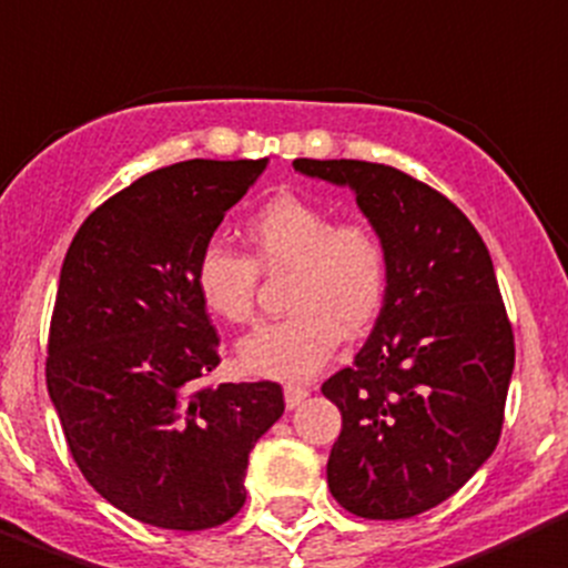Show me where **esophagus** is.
Returning a JSON list of instances; mask_svg holds the SVG:
<instances>
[{
	"label": "esophagus",
	"instance_id": "esophagus-1",
	"mask_svg": "<svg viewBox=\"0 0 568 568\" xmlns=\"http://www.w3.org/2000/svg\"><path fill=\"white\" fill-rule=\"evenodd\" d=\"M305 397H308V388L305 386H294V383H288V386H285V406L288 408H297Z\"/></svg>",
	"mask_w": 568,
	"mask_h": 568
}]
</instances>
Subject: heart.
Here are the masks:
<instances>
[{
  "label": "heart",
  "instance_id": "heart-1",
  "mask_svg": "<svg viewBox=\"0 0 568 568\" xmlns=\"http://www.w3.org/2000/svg\"><path fill=\"white\" fill-rule=\"evenodd\" d=\"M254 260L223 243H209L194 265L202 308L220 323L243 325L254 314L263 268L291 271L285 305L291 317L263 323L240 339L236 363L251 377L305 379L337 352L343 328L363 332L377 317L388 285V254L363 220H339L312 196H271L251 216Z\"/></svg>",
  "mask_w": 568,
  "mask_h": 568
}]
</instances>
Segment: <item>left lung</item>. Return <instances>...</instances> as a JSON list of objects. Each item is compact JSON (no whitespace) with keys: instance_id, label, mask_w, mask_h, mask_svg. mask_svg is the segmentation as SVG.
<instances>
[{"instance_id":"1","label":"left lung","mask_w":568,"mask_h":568,"mask_svg":"<svg viewBox=\"0 0 568 568\" xmlns=\"http://www.w3.org/2000/svg\"><path fill=\"white\" fill-rule=\"evenodd\" d=\"M294 171L352 189L388 254L372 337L323 383L343 414L328 489L368 520L423 515L500 440L515 334L489 248L455 202L392 165L294 160Z\"/></svg>"}]
</instances>
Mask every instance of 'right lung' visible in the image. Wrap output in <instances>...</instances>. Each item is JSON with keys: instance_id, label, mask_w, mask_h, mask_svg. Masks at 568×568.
I'll list each match as a JSON object with an SVG mask.
<instances>
[{"instance_id": "obj_1", "label": "right lung", "mask_w": 568, "mask_h": 568, "mask_svg": "<svg viewBox=\"0 0 568 568\" xmlns=\"http://www.w3.org/2000/svg\"><path fill=\"white\" fill-rule=\"evenodd\" d=\"M268 160H189L102 202L62 263L48 394L79 471L134 520L200 531L245 503L254 443L283 417L277 383L202 386L220 337L196 256Z\"/></svg>"}]
</instances>
